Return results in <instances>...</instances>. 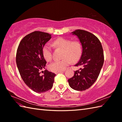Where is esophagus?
Returning a JSON list of instances; mask_svg holds the SVG:
<instances>
[{"mask_svg":"<svg viewBox=\"0 0 122 122\" xmlns=\"http://www.w3.org/2000/svg\"><path fill=\"white\" fill-rule=\"evenodd\" d=\"M64 71H59V72H55L56 74H58V73H62Z\"/></svg>","mask_w":122,"mask_h":122,"instance_id":"obj_1","label":"esophagus"}]
</instances>
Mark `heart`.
I'll return each mask as SVG.
<instances>
[{
    "mask_svg": "<svg viewBox=\"0 0 122 122\" xmlns=\"http://www.w3.org/2000/svg\"><path fill=\"white\" fill-rule=\"evenodd\" d=\"M54 45L57 47L64 49L63 59L56 60L49 66V69L52 72H59L64 71L71 63V61H77L80 58L82 48L81 43L77 41H72L71 39L60 37L55 41ZM42 55L45 60L51 61L52 59V48L49 44H45L42 49Z\"/></svg>",
    "mask_w": 122,
    "mask_h": 122,
    "instance_id": "1",
    "label": "heart"
}]
</instances>
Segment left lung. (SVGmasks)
Returning <instances> with one entry per match:
<instances>
[{
	"instance_id": "1",
	"label": "left lung",
	"mask_w": 122,
	"mask_h": 122,
	"mask_svg": "<svg viewBox=\"0 0 122 122\" xmlns=\"http://www.w3.org/2000/svg\"><path fill=\"white\" fill-rule=\"evenodd\" d=\"M77 36L82 46L80 60L75 66H81L68 80L70 86L77 91H83L94 84L100 74L104 62L103 48L95 35L87 31L77 30L72 32Z\"/></svg>"
}]
</instances>
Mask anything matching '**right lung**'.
<instances>
[{
	"label": "right lung",
	"instance_id": "right-lung-1",
	"mask_svg": "<svg viewBox=\"0 0 122 122\" xmlns=\"http://www.w3.org/2000/svg\"><path fill=\"white\" fill-rule=\"evenodd\" d=\"M51 35L35 31L22 39L17 49L16 63L23 81L30 89L37 93L46 92L52 87L55 73L45 70L43 75L40 72L45 69L46 61L42 49Z\"/></svg>",
	"mask_w": 122,
	"mask_h": 122
}]
</instances>
